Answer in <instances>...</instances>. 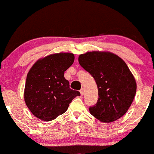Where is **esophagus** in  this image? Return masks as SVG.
Here are the masks:
<instances>
[{"label":"esophagus","mask_w":154,"mask_h":154,"mask_svg":"<svg viewBox=\"0 0 154 154\" xmlns=\"http://www.w3.org/2000/svg\"><path fill=\"white\" fill-rule=\"evenodd\" d=\"M79 92H80V94H81V95H84V89H83V88H82V89H81L80 91H79Z\"/></svg>","instance_id":"obj_1"}]
</instances>
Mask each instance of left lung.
Segmentation results:
<instances>
[{
    "mask_svg": "<svg viewBox=\"0 0 154 154\" xmlns=\"http://www.w3.org/2000/svg\"><path fill=\"white\" fill-rule=\"evenodd\" d=\"M79 63L94 78L98 99L91 114L102 122H111L128 111L136 93L135 79L121 58L110 52L92 51L79 56Z\"/></svg>",
    "mask_w": 154,
    "mask_h": 154,
    "instance_id": "left-lung-1",
    "label": "left lung"
}]
</instances>
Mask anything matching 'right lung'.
<instances>
[{
    "label": "right lung",
    "instance_id": "obj_1",
    "mask_svg": "<svg viewBox=\"0 0 154 154\" xmlns=\"http://www.w3.org/2000/svg\"><path fill=\"white\" fill-rule=\"evenodd\" d=\"M71 53L51 54L39 59L26 76L24 100L29 111L38 119L51 121L63 114L79 91L69 88L64 72L72 66Z\"/></svg>",
    "mask_w": 154,
    "mask_h": 154
}]
</instances>
